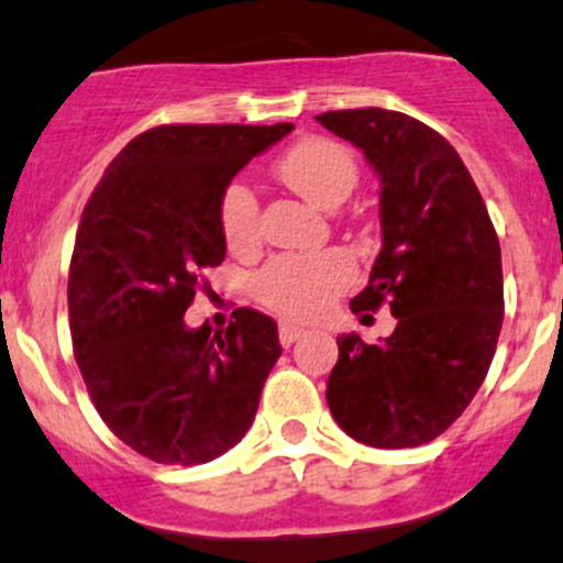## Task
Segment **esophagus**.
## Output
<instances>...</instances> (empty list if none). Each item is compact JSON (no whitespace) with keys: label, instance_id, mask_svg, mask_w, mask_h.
<instances>
[{"label":"esophagus","instance_id":"34e87169","mask_svg":"<svg viewBox=\"0 0 563 563\" xmlns=\"http://www.w3.org/2000/svg\"><path fill=\"white\" fill-rule=\"evenodd\" d=\"M277 334H280V342L283 345H294V342L299 340V336H305V329L301 327H297V323H288V321H283L280 323V331H277Z\"/></svg>","mask_w":563,"mask_h":563}]
</instances>
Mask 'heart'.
<instances>
[{"label":"heart","mask_w":563,"mask_h":563,"mask_svg":"<svg viewBox=\"0 0 563 563\" xmlns=\"http://www.w3.org/2000/svg\"><path fill=\"white\" fill-rule=\"evenodd\" d=\"M275 173L307 202L323 210H336L358 183L356 156L342 142L327 137H307L288 147L277 158ZM218 221L232 251H251L256 245L262 236V221L258 199L247 183L232 180L223 188L218 199ZM353 277L356 269L345 253H283L266 262L264 269L253 277V294L280 316L310 321L327 310L336 294L351 286Z\"/></svg>","instance_id":"obj_1"}]
</instances>
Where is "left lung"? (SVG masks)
<instances>
[{
    "instance_id": "obj_1",
    "label": "left lung",
    "mask_w": 563,
    "mask_h": 563,
    "mask_svg": "<svg viewBox=\"0 0 563 563\" xmlns=\"http://www.w3.org/2000/svg\"><path fill=\"white\" fill-rule=\"evenodd\" d=\"M353 142L380 177L383 247L353 312L390 307L394 334L336 336L327 383L334 421L372 448H416L451 426L496 353L505 318L501 251L459 153L405 112L361 108L316 118Z\"/></svg>"
}]
</instances>
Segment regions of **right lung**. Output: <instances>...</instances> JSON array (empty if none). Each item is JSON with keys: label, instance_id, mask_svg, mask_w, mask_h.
Returning <instances> with one entry per match:
<instances>
[{"label": "right lung", "instance_id": "add662e5", "mask_svg": "<svg viewBox=\"0 0 563 563\" xmlns=\"http://www.w3.org/2000/svg\"><path fill=\"white\" fill-rule=\"evenodd\" d=\"M291 123H180L134 137L82 210L69 264V329L93 407L156 464H207L251 429L280 358L277 323L236 307L188 329L202 272L227 256L218 199Z\"/></svg>", "mask_w": 563, "mask_h": 563}]
</instances>
